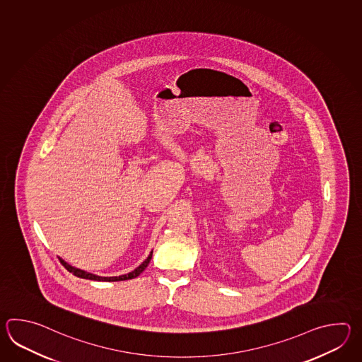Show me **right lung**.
<instances>
[{
	"label": "right lung",
	"instance_id": "right-lung-1",
	"mask_svg": "<svg viewBox=\"0 0 362 362\" xmlns=\"http://www.w3.org/2000/svg\"><path fill=\"white\" fill-rule=\"evenodd\" d=\"M151 257H153V251L150 252V255L147 256L146 260L142 262L139 267H137L136 269L131 272V273H128V274H123V276H119V277H100V276H95V274H92V273H88V272H85V270L77 269L75 267H71L69 264L64 262V260H61L62 264H63V267L66 268V269L69 270V273H72L74 276H76L78 278H85V279H92V281H105V282H117V281H127V279H132V278L139 277V274L144 272V270L146 269L147 265H148V262L151 260Z\"/></svg>",
	"mask_w": 362,
	"mask_h": 362
}]
</instances>
